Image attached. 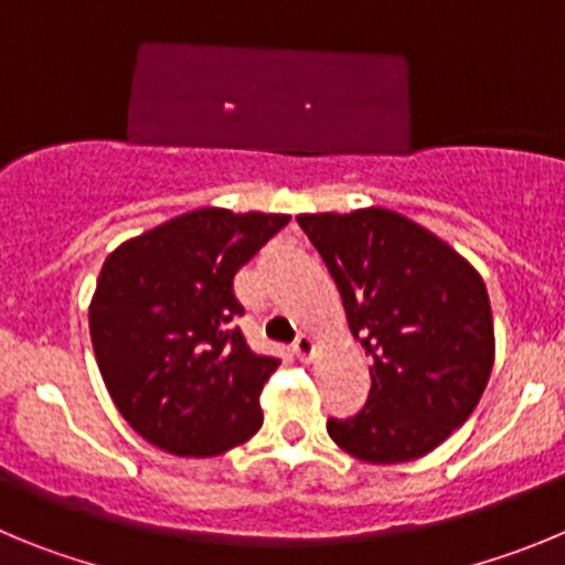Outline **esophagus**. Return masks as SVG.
Instances as JSON below:
<instances>
[{
    "label": "esophagus",
    "mask_w": 565,
    "mask_h": 565,
    "mask_svg": "<svg viewBox=\"0 0 565 565\" xmlns=\"http://www.w3.org/2000/svg\"><path fill=\"white\" fill-rule=\"evenodd\" d=\"M292 352H295V358L301 360V363H312L315 352H318V345H315V340L309 338V334H301V338L292 343Z\"/></svg>",
    "instance_id": "34e87169"
}]
</instances>
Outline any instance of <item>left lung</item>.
<instances>
[{
  "mask_svg": "<svg viewBox=\"0 0 565 565\" xmlns=\"http://www.w3.org/2000/svg\"><path fill=\"white\" fill-rule=\"evenodd\" d=\"M345 320L371 354V388L334 445L369 465L428 456L476 411L495 363L490 295L461 253L388 207L301 213Z\"/></svg>",
  "mask_w": 565,
  "mask_h": 565,
  "instance_id": "1",
  "label": "left lung"
}]
</instances>
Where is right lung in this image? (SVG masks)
<instances>
[{"label":"right lung","instance_id":"right-lung-1","mask_svg":"<svg viewBox=\"0 0 565 565\" xmlns=\"http://www.w3.org/2000/svg\"><path fill=\"white\" fill-rule=\"evenodd\" d=\"M289 222L287 213L200 207L106 256L89 301L95 360L131 430L174 456H222L262 428L278 369L233 318V278Z\"/></svg>","mask_w":565,"mask_h":565}]
</instances>
